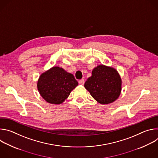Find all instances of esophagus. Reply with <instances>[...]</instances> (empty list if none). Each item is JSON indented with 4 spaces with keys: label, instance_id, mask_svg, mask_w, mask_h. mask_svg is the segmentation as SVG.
I'll list each match as a JSON object with an SVG mask.
<instances>
[{
    "label": "esophagus",
    "instance_id": "esophagus-1",
    "mask_svg": "<svg viewBox=\"0 0 158 158\" xmlns=\"http://www.w3.org/2000/svg\"><path fill=\"white\" fill-rule=\"evenodd\" d=\"M84 82H84V79H81V80L79 81V84H81V85H84Z\"/></svg>",
    "mask_w": 158,
    "mask_h": 158
}]
</instances>
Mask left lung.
<instances>
[{
	"label": "left lung",
	"instance_id": "1",
	"mask_svg": "<svg viewBox=\"0 0 158 158\" xmlns=\"http://www.w3.org/2000/svg\"><path fill=\"white\" fill-rule=\"evenodd\" d=\"M85 88L98 102L107 104L116 101L121 91V79L117 71L98 65L84 84Z\"/></svg>",
	"mask_w": 158,
	"mask_h": 158
}]
</instances>
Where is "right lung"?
Segmentation results:
<instances>
[{"label": "right lung", "instance_id": "right-lung-1", "mask_svg": "<svg viewBox=\"0 0 158 158\" xmlns=\"http://www.w3.org/2000/svg\"><path fill=\"white\" fill-rule=\"evenodd\" d=\"M77 85L78 82L72 74L54 67L40 75L37 88L44 99L51 104H59L68 98Z\"/></svg>", "mask_w": 158, "mask_h": 158}]
</instances>
